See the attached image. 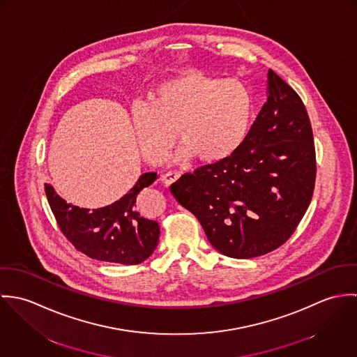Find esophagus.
Segmentation results:
<instances>
[{
    "mask_svg": "<svg viewBox=\"0 0 357 357\" xmlns=\"http://www.w3.org/2000/svg\"><path fill=\"white\" fill-rule=\"evenodd\" d=\"M180 173L178 172H169V173H166L165 176H163V183L166 184V185H170V184H173V183H176L178 178H180Z\"/></svg>",
    "mask_w": 357,
    "mask_h": 357,
    "instance_id": "esophagus-1",
    "label": "esophagus"
}]
</instances>
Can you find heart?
I'll return each mask as SVG.
<instances>
[{"mask_svg":"<svg viewBox=\"0 0 357 357\" xmlns=\"http://www.w3.org/2000/svg\"><path fill=\"white\" fill-rule=\"evenodd\" d=\"M149 99L133 107L132 121L139 149L150 163L167 156L176 136L183 144L177 162L192 155L207 163L225 159L243 143L253 115V96L243 82L198 71L160 82Z\"/></svg>","mask_w":357,"mask_h":357,"instance_id":"obj_1","label":"heart"}]
</instances>
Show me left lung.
<instances>
[{"label": "left lung", "mask_w": 357, "mask_h": 357, "mask_svg": "<svg viewBox=\"0 0 357 357\" xmlns=\"http://www.w3.org/2000/svg\"><path fill=\"white\" fill-rule=\"evenodd\" d=\"M266 102L241 147L183 174L170 191L201 222L211 246L253 258L282 246L310 204L316 155L305 105L268 71Z\"/></svg>", "instance_id": "8db88e82"}]
</instances>
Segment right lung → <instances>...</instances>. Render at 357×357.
<instances>
[{
  "mask_svg": "<svg viewBox=\"0 0 357 357\" xmlns=\"http://www.w3.org/2000/svg\"><path fill=\"white\" fill-rule=\"evenodd\" d=\"M156 173H144L119 201L100 208L67 204L51 184L45 194L63 235L81 253L99 261L136 265L153 255L159 239V224L139 211L137 195L151 185Z\"/></svg>",
  "mask_w": 357,
  "mask_h": 357,
  "instance_id": "add662e5",
  "label": "right lung"
}]
</instances>
